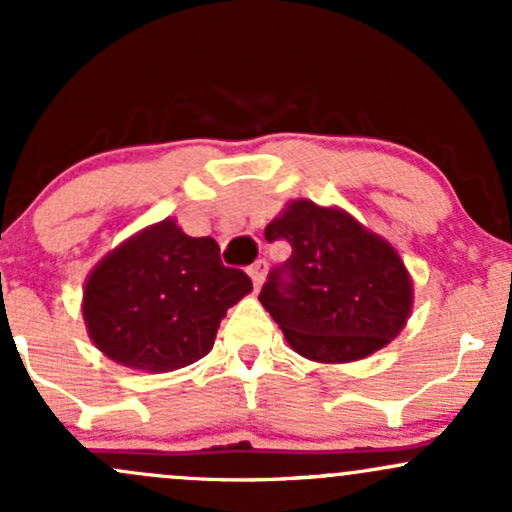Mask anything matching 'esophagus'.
Instances as JSON below:
<instances>
[{"instance_id":"esophagus-1","label":"esophagus","mask_w":512,"mask_h":512,"mask_svg":"<svg viewBox=\"0 0 512 512\" xmlns=\"http://www.w3.org/2000/svg\"><path fill=\"white\" fill-rule=\"evenodd\" d=\"M264 272H267V262L264 260H257L255 264H250V269H248V274H250V279H252V284H255V289H260L262 286V279H264Z\"/></svg>"}]
</instances>
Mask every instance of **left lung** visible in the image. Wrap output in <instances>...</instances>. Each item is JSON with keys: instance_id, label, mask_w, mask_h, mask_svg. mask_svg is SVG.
I'll return each instance as SVG.
<instances>
[{"instance_id": "8db88e82", "label": "left lung", "mask_w": 512, "mask_h": 512, "mask_svg": "<svg viewBox=\"0 0 512 512\" xmlns=\"http://www.w3.org/2000/svg\"><path fill=\"white\" fill-rule=\"evenodd\" d=\"M291 257L269 272L260 303L298 354L322 363L356 361L395 339L411 310V279L390 243L339 209L308 199L264 231Z\"/></svg>"}]
</instances>
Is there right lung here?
Segmentation results:
<instances>
[{
	"instance_id": "add662e5",
	"label": "right lung",
	"mask_w": 512,
	"mask_h": 512,
	"mask_svg": "<svg viewBox=\"0 0 512 512\" xmlns=\"http://www.w3.org/2000/svg\"><path fill=\"white\" fill-rule=\"evenodd\" d=\"M250 291L243 269L223 267L214 238H190L166 219L93 269L84 320L105 356L168 373L209 354L226 310Z\"/></svg>"
}]
</instances>
